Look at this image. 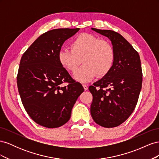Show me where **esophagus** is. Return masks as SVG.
<instances>
[{
    "instance_id": "esophagus-1",
    "label": "esophagus",
    "mask_w": 159,
    "mask_h": 159,
    "mask_svg": "<svg viewBox=\"0 0 159 159\" xmlns=\"http://www.w3.org/2000/svg\"><path fill=\"white\" fill-rule=\"evenodd\" d=\"M83 87H84V89L86 91V90H88V87L86 85H85V84H83Z\"/></svg>"
}]
</instances>
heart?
Segmentation results:
<instances>
[{"mask_svg": "<svg viewBox=\"0 0 159 159\" xmlns=\"http://www.w3.org/2000/svg\"><path fill=\"white\" fill-rule=\"evenodd\" d=\"M70 48L60 49L57 58L60 64L72 73L78 68L82 60L84 64L74 75L81 82H87L95 75L103 78L114 64L115 52L113 45L91 34H80L72 40Z\"/></svg>", "mask_w": 159, "mask_h": 159, "instance_id": "heart-1", "label": "heart"}]
</instances>
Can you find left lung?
Instances as JSON below:
<instances>
[{
	"mask_svg": "<svg viewBox=\"0 0 159 159\" xmlns=\"http://www.w3.org/2000/svg\"><path fill=\"white\" fill-rule=\"evenodd\" d=\"M91 30L111 40L115 59L109 74L89 87L93 95L91 115L100 126L117 127L131 115L137 103L143 81L140 57L120 34L94 28Z\"/></svg>",
	"mask_w": 159,
	"mask_h": 159,
	"instance_id": "left-lung-1",
	"label": "left lung"
}]
</instances>
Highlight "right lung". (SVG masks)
<instances>
[{"label":"right lung","instance_id":"add662e5","mask_svg":"<svg viewBox=\"0 0 159 159\" xmlns=\"http://www.w3.org/2000/svg\"><path fill=\"white\" fill-rule=\"evenodd\" d=\"M80 28H57L43 34L22 55L17 85L22 104L36 123L57 128L69 121L84 89L75 82L57 58L64 42ZM69 83L66 86L62 83Z\"/></svg>","mask_w":159,"mask_h":159}]
</instances>
